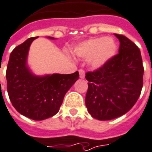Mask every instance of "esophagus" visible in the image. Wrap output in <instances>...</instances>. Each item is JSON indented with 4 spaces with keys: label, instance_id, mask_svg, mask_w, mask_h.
I'll use <instances>...</instances> for the list:
<instances>
[{
    "label": "esophagus",
    "instance_id": "34e87169",
    "mask_svg": "<svg viewBox=\"0 0 152 152\" xmlns=\"http://www.w3.org/2000/svg\"><path fill=\"white\" fill-rule=\"evenodd\" d=\"M78 73H79V77L81 78H83L85 77V72H84V70L83 69H79L78 70Z\"/></svg>",
    "mask_w": 152,
    "mask_h": 152
}]
</instances>
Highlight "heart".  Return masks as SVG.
I'll return each mask as SVG.
<instances>
[{"label": "heart", "instance_id": "1", "mask_svg": "<svg viewBox=\"0 0 152 152\" xmlns=\"http://www.w3.org/2000/svg\"><path fill=\"white\" fill-rule=\"evenodd\" d=\"M118 46L113 38H93L74 48V54L83 58H89V64L94 69L101 68L117 54Z\"/></svg>", "mask_w": 152, "mask_h": 152}]
</instances>
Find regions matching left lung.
<instances>
[{"label": "left lung", "instance_id": "obj_1", "mask_svg": "<svg viewBox=\"0 0 152 152\" xmlns=\"http://www.w3.org/2000/svg\"><path fill=\"white\" fill-rule=\"evenodd\" d=\"M120 41L118 54L105 65L87 72L85 104L93 118L112 120L135 105L143 86L144 68L141 51L132 40L115 34Z\"/></svg>", "mask_w": 152, "mask_h": 152}]
</instances>
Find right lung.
<instances>
[{"mask_svg":"<svg viewBox=\"0 0 152 152\" xmlns=\"http://www.w3.org/2000/svg\"><path fill=\"white\" fill-rule=\"evenodd\" d=\"M37 37L26 39L10 54L6 77L12 105L25 117L41 121L57 113L65 94L79 78L74 74L34 76L26 66L30 44ZM50 39H53L50 37Z\"/></svg>","mask_w":152,"mask_h":152,"instance_id":"1","label":"right lung"}]
</instances>
